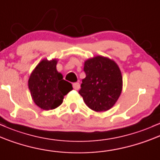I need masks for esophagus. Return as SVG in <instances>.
I'll return each instance as SVG.
<instances>
[{
    "label": "esophagus",
    "mask_w": 160,
    "mask_h": 160,
    "mask_svg": "<svg viewBox=\"0 0 160 160\" xmlns=\"http://www.w3.org/2000/svg\"><path fill=\"white\" fill-rule=\"evenodd\" d=\"M72 87L75 90H78L80 88V84L78 82H75L72 84Z\"/></svg>",
    "instance_id": "1"
}]
</instances>
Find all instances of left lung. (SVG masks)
<instances>
[{"instance_id":"obj_1","label":"left lung","mask_w":160,"mask_h":160,"mask_svg":"<svg viewBox=\"0 0 160 160\" xmlns=\"http://www.w3.org/2000/svg\"><path fill=\"white\" fill-rule=\"evenodd\" d=\"M86 77L78 91L86 105L96 112L112 108L122 89V76L113 60L102 56L88 59L84 66Z\"/></svg>"}]
</instances>
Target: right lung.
I'll use <instances>...</instances> for the list:
<instances>
[{
    "mask_svg": "<svg viewBox=\"0 0 160 160\" xmlns=\"http://www.w3.org/2000/svg\"><path fill=\"white\" fill-rule=\"evenodd\" d=\"M57 60H43L32 72L28 88L32 100L44 110L57 108L62 103L64 96L72 90L69 82L62 79L57 70Z\"/></svg>",
    "mask_w": 160,
    "mask_h": 160,
    "instance_id": "add662e5",
    "label": "right lung"
}]
</instances>
